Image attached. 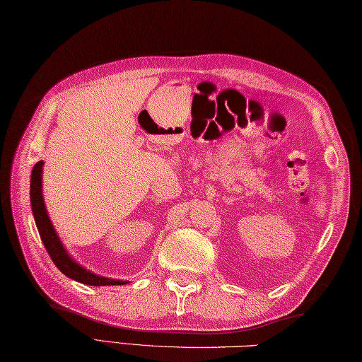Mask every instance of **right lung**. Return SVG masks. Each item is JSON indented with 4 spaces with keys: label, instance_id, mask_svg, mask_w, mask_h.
<instances>
[{
    "label": "right lung",
    "instance_id": "obj_1",
    "mask_svg": "<svg viewBox=\"0 0 362 362\" xmlns=\"http://www.w3.org/2000/svg\"><path fill=\"white\" fill-rule=\"evenodd\" d=\"M42 170H44V160H39L33 168L31 173V186H30V197H31V209L34 216V222H36L37 231L40 235L47 252H49L53 263L57 268L71 277L72 281H77L85 285H93V287H104V285H126L127 281H119V279H110L99 276L96 272L86 269L78 262H75L71 257L69 252L61 243L59 236L54 230L53 223L47 213V206L44 203L42 195Z\"/></svg>",
    "mask_w": 362,
    "mask_h": 362
}]
</instances>
